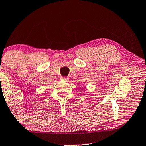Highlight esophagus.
<instances>
[{
	"label": "esophagus",
	"mask_w": 146,
	"mask_h": 146,
	"mask_svg": "<svg viewBox=\"0 0 146 146\" xmlns=\"http://www.w3.org/2000/svg\"><path fill=\"white\" fill-rule=\"evenodd\" d=\"M62 79L63 80H65V81H68V80H69L68 78L66 77H62Z\"/></svg>",
	"instance_id": "34e87169"
}]
</instances>
